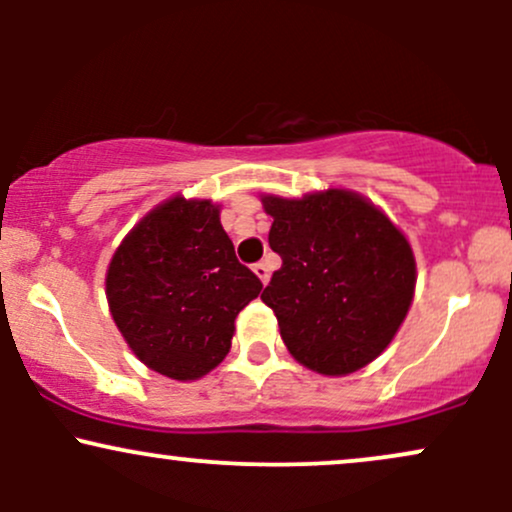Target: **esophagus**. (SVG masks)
<instances>
[{"label":"esophagus","mask_w":512,"mask_h":512,"mask_svg":"<svg viewBox=\"0 0 512 512\" xmlns=\"http://www.w3.org/2000/svg\"><path fill=\"white\" fill-rule=\"evenodd\" d=\"M252 272H255L257 276H260L262 284H267V281H269V274H272V264H269L267 260H262V262H257L255 267H252Z\"/></svg>","instance_id":"1"}]
</instances>
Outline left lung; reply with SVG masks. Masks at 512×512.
I'll return each instance as SVG.
<instances>
[{
    "mask_svg": "<svg viewBox=\"0 0 512 512\" xmlns=\"http://www.w3.org/2000/svg\"><path fill=\"white\" fill-rule=\"evenodd\" d=\"M269 248L281 257L262 301L296 361L346 375L385 351L414 298L407 238L380 209L346 190L264 197Z\"/></svg>",
    "mask_w": 512,
    "mask_h": 512,
    "instance_id": "left-lung-1",
    "label": "left lung"
}]
</instances>
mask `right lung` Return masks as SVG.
I'll list each match as a JSON object with an SVG mask.
<instances>
[{"label":"right lung","instance_id":"right-lung-1","mask_svg":"<svg viewBox=\"0 0 512 512\" xmlns=\"http://www.w3.org/2000/svg\"><path fill=\"white\" fill-rule=\"evenodd\" d=\"M262 281L238 262L209 199L173 197L115 250L105 279L129 349L156 373L197 380L231 349L236 317Z\"/></svg>","mask_w":512,"mask_h":512}]
</instances>
